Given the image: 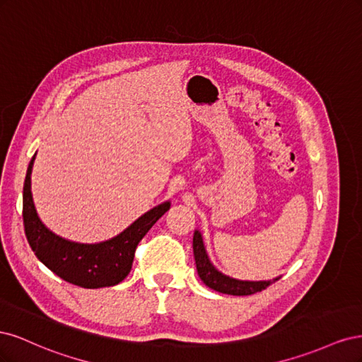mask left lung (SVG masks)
I'll return each mask as SVG.
<instances>
[{"label": "left lung", "mask_w": 362, "mask_h": 362, "mask_svg": "<svg viewBox=\"0 0 362 362\" xmlns=\"http://www.w3.org/2000/svg\"><path fill=\"white\" fill-rule=\"evenodd\" d=\"M193 254L196 261V269H198V275L202 279L206 287H210L218 293L223 294H233V296H249L255 294L267 288L270 284L278 281L279 278L273 281H238L229 276L222 275L221 272L216 270L213 264L206 257V252L202 243V237L199 231H194L193 235Z\"/></svg>", "instance_id": "1"}]
</instances>
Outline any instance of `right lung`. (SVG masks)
Masks as SVG:
<instances>
[{
	"mask_svg": "<svg viewBox=\"0 0 362 362\" xmlns=\"http://www.w3.org/2000/svg\"><path fill=\"white\" fill-rule=\"evenodd\" d=\"M31 158L23 194L24 231L28 245L35 255L52 273L74 286L83 288L112 287L124 281L133 266L137 245L146 235L158 218L170 208V202H164L139 217L122 234L98 245H81L68 242L45 228L35 210L30 190Z\"/></svg>",
	"mask_w": 362,
	"mask_h": 362,
	"instance_id": "right-lung-1",
	"label": "right lung"
}]
</instances>
